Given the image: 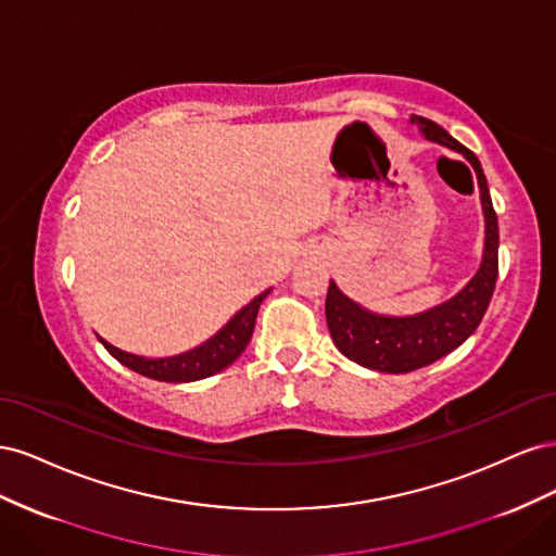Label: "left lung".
I'll use <instances>...</instances> for the list:
<instances>
[{
    "label": "left lung",
    "instance_id": "1",
    "mask_svg": "<svg viewBox=\"0 0 556 556\" xmlns=\"http://www.w3.org/2000/svg\"><path fill=\"white\" fill-rule=\"evenodd\" d=\"M413 123L429 141L457 150L473 164L484 211V255L478 274L457 296L410 317L368 313L336 288L333 280L329 282L325 313L333 345L348 359L382 374H410L459 348L478 329L498 276V220L478 157L429 117L413 115Z\"/></svg>",
    "mask_w": 556,
    "mask_h": 556
}]
</instances>
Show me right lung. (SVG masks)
<instances>
[{"instance_id": "obj_1", "label": "right lung", "mask_w": 556, "mask_h": 556, "mask_svg": "<svg viewBox=\"0 0 556 556\" xmlns=\"http://www.w3.org/2000/svg\"><path fill=\"white\" fill-rule=\"evenodd\" d=\"M266 294H268V290L252 299L250 304L233 315L229 323L213 336L211 341H206L204 345H199L190 352H182V355H178V357L146 359V357L129 355V352L117 350L106 341H102V345L111 352L117 362L125 364L127 368H131V371H137L146 378L162 380V382H192V380L208 378L217 371H223V368H227L245 350V345L250 343L252 329H255L260 304Z\"/></svg>"}]
</instances>
